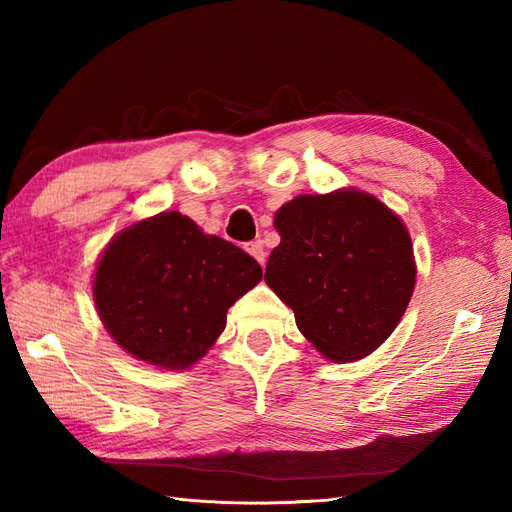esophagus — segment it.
Returning a JSON list of instances; mask_svg holds the SVG:
<instances>
[{
	"label": "esophagus",
	"mask_w": 512,
	"mask_h": 512,
	"mask_svg": "<svg viewBox=\"0 0 512 512\" xmlns=\"http://www.w3.org/2000/svg\"><path fill=\"white\" fill-rule=\"evenodd\" d=\"M246 253L253 255L259 264H266V253H264V244L259 242V239H255V242H248L246 244Z\"/></svg>",
	"instance_id": "34e87169"
}]
</instances>
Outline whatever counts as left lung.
Instances as JSON below:
<instances>
[{"mask_svg": "<svg viewBox=\"0 0 512 512\" xmlns=\"http://www.w3.org/2000/svg\"><path fill=\"white\" fill-rule=\"evenodd\" d=\"M281 244L266 284L292 308L301 334L336 363L372 354L405 314L413 284L411 237L374 195L347 189L299 195L275 215Z\"/></svg>", "mask_w": 512, "mask_h": 512, "instance_id": "obj_1", "label": "left lung"}]
</instances>
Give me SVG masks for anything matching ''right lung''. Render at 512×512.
<instances>
[{"mask_svg": "<svg viewBox=\"0 0 512 512\" xmlns=\"http://www.w3.org/2000/svg\"><path fill=\"white\" fill-rule=\"evenodd\" d=\"M262 266L176 211L118 233L96 268L94 301L116 343L140 361L184 369L226 328V310Z\"/></svg>", "mask_w": 512, "mask_h": 512, "instance_id": "right-lung-1", "label": "right lung"}]
</instances>
